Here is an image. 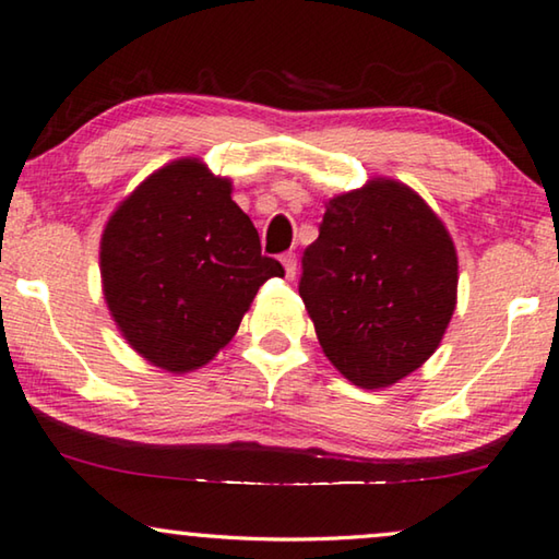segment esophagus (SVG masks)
<instances>
[{"instance_id": "34e87169", "label": "esophagus", "mask_w": 559, "mask_h": 559, "mask_svg": "<svg viewBox=\"0 0 559 559\" xmlns=\"http://www.w3.org/2000/svg\"><path fill=\"white\" fill-rule=\"evenodd\" d=\"M282 267H285V274L289 280H295V274H297V258L292 252H287V254H282Z\"/></svg>"}]
</instances>
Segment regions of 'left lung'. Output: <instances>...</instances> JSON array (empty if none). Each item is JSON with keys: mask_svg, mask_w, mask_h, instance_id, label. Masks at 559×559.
I'll list each match as a JSON object with an SVG mask.
<instances>
[{"mask_svg": "<svg viewBox=\"0 0 559 559\" xmlns=\"http://www.w3.org/2000/svg\"><path fill=\"white\" fill-rule=\"evenodd\" d=\"M455 292L459 254L445 225L389 178L329 200L301 258L299 297L317 340L361 389L391 386L438 349Z\"/></svg>", "mask_w": 559, "mask_h": 559, "instance_id": "obj_1", "label": "left lung"}]
</instances>
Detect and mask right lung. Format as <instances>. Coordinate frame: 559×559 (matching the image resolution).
<instances>
[{
	"mask_svg": "<svg viewBox=\"0 0 559 559\" xmlns=\"http://www.w3.org/2000/svg\"><path fill=\"white\" fill-rule=\"evenodd\" d=\"M198 158L145 178L106 223L100 282L116 326L145 361L173 373L205 366L233 340L258 289L285 270Z\"/></svg>",
	"mask_w": 559,
	"mask_h": 559,
	"instance_id": "1",
	"label": "right lung"
}]
</instances>
